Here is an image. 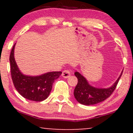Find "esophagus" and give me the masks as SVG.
I'll use <instances>...</instances> for the list:
<instances>
[{
	"mask_svg": "<svg viewBox=\"0 0 133 133\" xmlns=\"http://www.w3.org/2000/svg\"><path fill=\"white\" fill-rule=\"evenodd\" d=\"M71 75V70H65L62 72V76L64 78H68Z\"/></svg>",
	"mask_w": 133,
	"mask_h": 133,
	"instance_id": "1",
	"label": "esophagus"
}]
</instances>
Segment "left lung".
<instances>
[{
  "label": "left lung",
  "mask_w": 133,
  "mask_h": 133,
  "mask_svg": "<svg viewBox=\"0 0 133 133\" xmlns=\"http://www.w3.org/2000/svg\"><path fill=\"white\" fill-rule=\"evenodd\" d=\"M123 71L117 81L108 88H97L89 84L87 79L79 72H75L78 82L74 91V95L78 102L82 105H94L103 102L111 95L122 74Z\"/></svg>",
  "instance_id": "left-lung-1"
}]
</instances>
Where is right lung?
<instances>
[{
  "instance_id": "1",
  "label": "right lung",
  "mask_w": 133,
  "mask_h": 133,
  "mask_svg": "<svg viewBox=\"0 0 133 133\" xmlns=\"http://www.w3.org/2000/svg\"><path fill=\"white\" fill-rule=\"evenodd\" d=\"M14 46L15 44L10 56L11 74L14 87L25 99L36 102L44 101L50 95L54 81L59 77L62 72H49L38 76L23 75L14 59Z\"/></svg>"
}]
</instances>
